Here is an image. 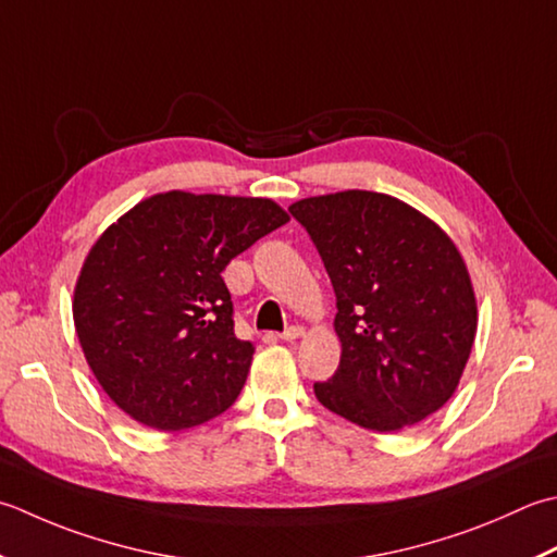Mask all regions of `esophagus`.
<instances>
[{
	"instance_id": "obj_1",
	"label": "esophagus",
	"mask_w": 557,
	"mask_h": 557,
	"mask_svg": "<svg viewBox=\"0 0 557 557\" xmlns=\"http://www.w3.org/2000/svg\"><path fill=\"white\" fill-rule=\"evenodd\" d=\"M304 335V329L301 325H289V329L285 333H280L282 341H297V337Z\"/></svg>"
}]
</instances>
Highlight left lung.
<instances>
[{
	"label": "left lung",
	"instance_id": "left-lung-1",
	"mask_svg": "<svg viewBox=\"0 0 557 557\" xmlns=\"http://www.w3.org/2000/svg\"><path fill=\"white\" fill-rule=\"evenodd\" d=\"M333 282L337 372L313 384L323 408L374 432H398L454 396L478 331L459 248L416 207L372 190L289 207Z\"/></svg>",
	"mask_w": 557,
	"mask_h": 557
}]
</instances>
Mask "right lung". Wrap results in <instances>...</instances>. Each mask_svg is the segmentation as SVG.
I'll list each match as a JSON object with an SVG mask.
<instances>
[{"label":"right lung","mask_w":557,"mask_h":557,"mask_svg":"<svg viewBox=\"0 0 557 557\" xmlns=\"http://www.w3.org/2000/svg\"><path fill=\"white\" fill-rule=\"evenodd\" d=\"M287 222L268 198L169 190L96 238L72 315L86 362L120 410L178 432L232 406L256 347L234 335L222 270Z\"/></svg>","instance_id":"obj_1"}]
</instances>
